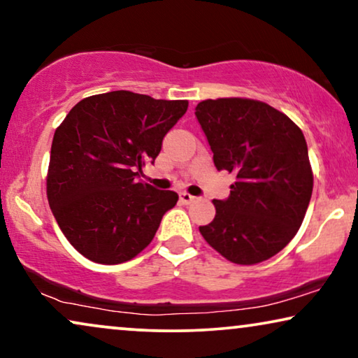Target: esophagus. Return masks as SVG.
<instances>
[{"mask_svg":"<svg viewBox=\"0 0 358 358\" xmlns=\"http://www.w3.org/2000/svg\"><path fill=\"white\" fill-rule=\"evenodd\" d=\"M179 199H180V202H182V203H192V202H195V199H197V197H194V195H190L187 192H180Z\"/></svg>","mask_w":358,"mask_h":358,"instance_id":"1","label":"esophagus"}]
</instances>
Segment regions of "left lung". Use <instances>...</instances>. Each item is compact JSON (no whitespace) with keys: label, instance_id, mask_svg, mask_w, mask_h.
<instances>
[{"label":"left lung","instance_id":"left-lung-1","mask_svg":"<svg viewBox=\"0 0 358 358\" xmlns=\"http://www.w3.org/2000/svg\"><path fill=\"white\" fill-rule=\"evenodd\" d=\"M213 163L236 176L228 199L213 200L200 233L241 266L280 252L301 227L313 192L306 140L285 114L252 99H208L195 107Z\"/></svg>","mask_w":358,"mask_h":358}]
</instances>
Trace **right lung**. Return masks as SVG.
Masks as SVG:
<instances>
[{
	"instance_id": "obj_1",
	"label": "right lung",
	"mask_w": 358,
	"mask_h": 358,
	"mask_svg": "<svg viewBox=\"0 0 358 358\" xmlns=\"http://www.w3.org/2000/svg\"><path fill=\"white\" fill-rule=\"evenodd\" d=\"M187 106L112 91L78 102L55 130L48 203L71 246L90 261H130L178 203L173 190L155 189L138 178L146 163H155L166 134Z\"/></svg>"
}]
</instances>
